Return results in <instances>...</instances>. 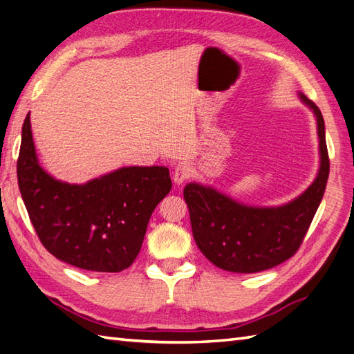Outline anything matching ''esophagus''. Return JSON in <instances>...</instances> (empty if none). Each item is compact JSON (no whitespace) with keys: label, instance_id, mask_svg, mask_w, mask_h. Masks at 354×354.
<instances>
[{"label":"esophagus","instance_id":"34e87169","mask_svg":"<svg viewBox=\"0 0 354 354\" xmlns=\"http://www.w3.org/2000/svg\"><path fill=\"white\" fill-rule=\"evenodd\" d=\"M193 174H194V169H193L192 165H189V162H187V161L179 162V165L175 167V171H174V180H175V184L180 185V184L184 183L185 179L192 178Z\"/></svg>","mask_w":354,"mask_h":354}]
</instances>
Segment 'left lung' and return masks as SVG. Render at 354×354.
Returning <instances> with one entry per match:
<instances>
[{
  "instance_id": "1",
  "label": "left lung",
  "mask_w": 354,
  "mask_h": 354,
  "mask_svg": "<svg viewBox=\"0 0 354 354\" xmlns=\"http://www.w3.org/2000/svg\"><path fill=\"white\" fill-rule=\"evenodd\" d=\"M297 95L314 113L320 156L315 179L304 193L278 206H251L211 185L189 183L184 188L194 241L220 269L254 274L283 263L301 247L319 209L329 178L324 121L310 98Z\"/></svg>"
}]
</instances>
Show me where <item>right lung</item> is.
<instances>
[{
	"instance_id": "right-lung-1",
	"label": "right lung",
	"mask_w": 354,
	"mask_h": 354,
	"mask_svg": "<svg viewBox=\"0 0 354 354\" xmlns=\"http://www.w3.org/2000/svg\"><path fill=\"white\" fill-rule=\"evenodd\" d=\"M17 184L44 248L95 272H121L133 263L153 209L171 188L165 166L120 167L85 184L55 179L39 162L30 113L22 125Z\"/></svg>"
}]
</instances>
